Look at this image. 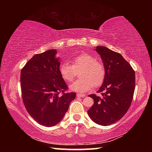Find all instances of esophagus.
Listing matches in <instances>:
<instances>
[{
	"label": "esophagus",
	"mask_w": 152,
	"mask_h": 152,
	"mask_svg": "<svg viewBox=\"0 0 152 152\" xmlns=\"http://www.w3.org/2000/svg\"><path fill=\"white\" fill-rule=\"evenodd\" d=\"M76 96H77V97H78V98H82V97L86 96V95L84 94H81V93H77Z\"/></svg>",
	"instance_id": "obj_1"
}]
</instances>
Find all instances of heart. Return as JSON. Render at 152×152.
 <instances>
[{"label":"heart","instance_id":"obj_1","mask_svg":"<svg viewBox=\"0 0 152 152\" xmlns=\"http://www.w3.org/2000/svg\"><path fill=\"white\" fill-rule=\"evenodd\" d=\"M72 65L64 62L59 70L60 75L66 82H71L75 78L76 70L82 69L80 79L70 86V89L79 92L88 91L92 87L99 86L103 83L106 75L104 64L96 60L94 56L88 53H82L76 56L72 61Z\"/></svg>","mask_w":152,"mask_h":152}]
</instances>
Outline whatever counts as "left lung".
Masks as SVG:
<instances>
[{"label": "left lung", "mask_w": 152, "mask_h": 152, "mask_svg": "<svg viewBox=\"0 0 152 152\" xmlns=\"http://www.w3.org/2000/svg\"><path fill=\"white\" fill-rule=\"evenodd\" d=\"M106 70L104 80L95 94L88 96L94 104L88 110L91 119L97 124L110 125L124 116L132 104L135 87V71L120 53L103 46H98Z\"/></svg>", "instance_id": "1"}]
</instances>
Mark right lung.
Here are the masks:
<instances>
[{"instance_id": "1", "label": "right lung", "mask_w": 152, "mask_h": 152, "mask_svg": "<svg viewBox=\"0 0 152 152\" xmlns=\"http://www.w3.org/2000/svg\"><path fill=\"white\" fill-rule=\"evenodd\" d=\"M56 50L33 56L20 72L22 99L28 113L45 127L54 126L68 110L76 92H68L61 78Z\"/></svg>"}]
</instances>
